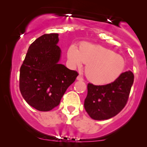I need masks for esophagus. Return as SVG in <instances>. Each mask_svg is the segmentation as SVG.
I'll use <instances>...</instances> for the list:
<instances>
[{"mask_svg":"<svg viewBox=\"0 0 147 147\" xmlns=\"http://www.w3.org/2000/svg\"><path fill=\"white\" fill-rule=\"evenodd\" d=\"M77 80H78V81H83V80H84L83 77H81L80 75H79L78 77H77Z\"/></svg>","mask_w":147,"mask_h":147,"instance_id":"obj_1","label":"esophagus"}]
</instances>
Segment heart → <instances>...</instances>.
Masks as SVG:
<instances>
[{
    "instance_id": "obj_1",
    "label": "heart",
    "mask_w": 147,
    "mask_h": 147,
    "mask_svg": "<svg viewBox=\"0 0 147 147\" xmlns=\"http://www.w3.org/2000/svg\"><path fill=\"white\" fill-rule=\"evenodd\" d=\"M67 58L72 68H81L87 63L85 73L92 84L104 85L114 82L124 71L125 61L121 55L100 45L83 42L79 49L71 45L67 51Z\"/></svg>"
}]
</instances>
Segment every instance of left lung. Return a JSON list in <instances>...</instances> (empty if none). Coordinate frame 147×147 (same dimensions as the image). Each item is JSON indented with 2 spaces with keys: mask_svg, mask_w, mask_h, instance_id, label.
Instances as JSON below:
<instances>
[{
  "mask_svg": "<svg viewBox=\"0 0 147 147\" xmlns=\"http://www.w3.org/2000/svg\"><path fill=\"white\" fill-rule=\"evenodd\" d=\"M133 81L134 75L129 70L106 85L89 83L84 101V108L89 116L95 120H104L117 115L127 103Z\"/></svg>",
  "mask_w": 147,
  "mask_h": 147,
  "instance_id": "1",
  "label": "left lung"
}]
</instances>
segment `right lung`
<instances>
[{"instance_id":"obj_1","label":"right lung","mask_w":147,"mask_h":147,"mask_svg":"<svg viewBox=\"0 0 147 147\" xmlns=\"http://www.w3.org/2000/svg\"><path fill=\"white\" fill-rule=\"evenodd\" d=\"M58 34H45L30 45L20 69L19 88L26 102L36 110L49 111L59 104L77 72L59 63L61 50Z\"/></svg>"}]
</instances>
